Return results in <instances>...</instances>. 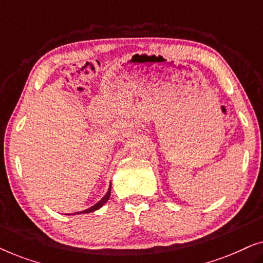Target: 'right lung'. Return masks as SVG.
<instances>
[{
	"label": "right lung",
	"instance_id": "right-lung-1",
	"mask_svg": "<svg viewBox=\"0 0 263 263\" xmlns=\"http://www.w3.org/2000/svg\"><path fill=\"white\" fill-rule=\"evenodd\" d=\"M110 190H111V185H110V188H109V192L106 193V195L103 197L102 200L99 201V202H97L95 206H92L91 208H88V210H85V211H82V212H80V213H91V212H95V211H97V210H99L100 207L103 206L104 203L106 202L107 200H109V197H110ZM77 214H79V213H77Z\"/></svg>",
	"mask_w": 263,
	"mask_h": 263
}]
</instances>
